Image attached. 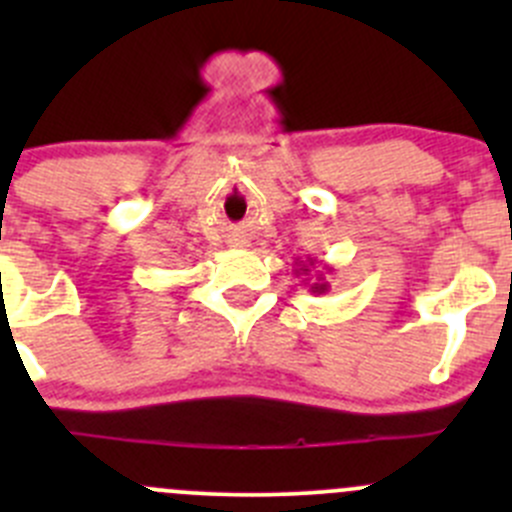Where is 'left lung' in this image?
<instances>
[{
  "instance_id": "obj_1",
  "label": "left lung",
  "mask_w": 512,
  "mask_h": 512,
  "mask_svg": "<svg viewBox=\"0 0 512 512\" xmlns=\"http://www.w3.org/2000/svg\"><path fill=\"white\" fill-rule=\"evenodd\" d=\"M314 262H317V260H314V257H307V260H294V265H297V267H294V275H297V277H299V275L309 277V272H312ZM327 272H334V270H332V267H327ZM302 282L309 287V292H312V294H324V292H329V282L324 280L322 272H317V280H314L312 285H309L307 280H302Z\"/></svg>"
}]
</instances>
